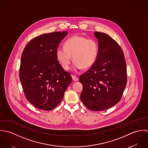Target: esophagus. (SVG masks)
I'll use <instances>...</instances> for the list:
<instances>
[{"label": "esophagus", "instance_id": "esophagus-1", "mask_svg": "<svg viewBox=\"0 0 148 148\" xmlns=\"http://www.w3.org/2000/svg\"><path fill=\"white\" fill-rule=\"evenodd\" d=\"M72 79H73V80L74 82H76V81H77V80H79L78 77H77V76H75V75H72Z\"/></svg>", "mask_w": 148, "mask_h": 148}]
</instances>
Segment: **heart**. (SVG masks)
<instances>
[{
  "mask_svg": "<svg viewBox=\"0 0 148 148\" xmlns=\"http://www.w3.org/2000/svg\"><path fill=\"white\" fill-rule=\"evenodd\" d=\"M64 45L58 47L56 51L57 59L64 69L70 68L72 59L77 69L89 68L95 63L99 48L94 40L75 35L68 39Z\"/></svg>",
  "mask_w": 148,
  "mask_h": 148,
  "instance_id": "obj_1",
  "label": "heart"
}]
</instances>
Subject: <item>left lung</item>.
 <instances>
[{"instance_id": "obj_1", "label": "left lung", "mask_w": 148, "mask_h": 148, "mask_svg": "<svg viewBox=\"0 0 148 148\" xmlns=\"http://www.w3.org/2000/svg\"><path fill=\"white\" fill-rule=\"evenodd\" d=\"M98 40L96 60L80 76L83 89L80 98L90 110L101 111L118 103L127 83L124 53L114 39L105 33L95 32Z\"/></svg>"}]
</instances>
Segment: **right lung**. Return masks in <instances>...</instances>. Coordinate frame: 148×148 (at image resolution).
I'll return each instance as SVG.
<instances>
[{
  "label": "right lung",
  "instance_id": "right-lung-1",
  "mask_svg": "<svg viewBox=\"0 0 148 148\" xmlns=\"http://www.w3.org/2000/svg\"><path fill=\"white\" fill-rule=\"evenodd\" d=\"M66 31L38 36L28 42L21 56L19 78L26 99L44 110L54 109L72 82L57 59L56 51Z\"/></svg>",
  "mask_w": 148,
  "mask_h": 148
}]
</instances>
